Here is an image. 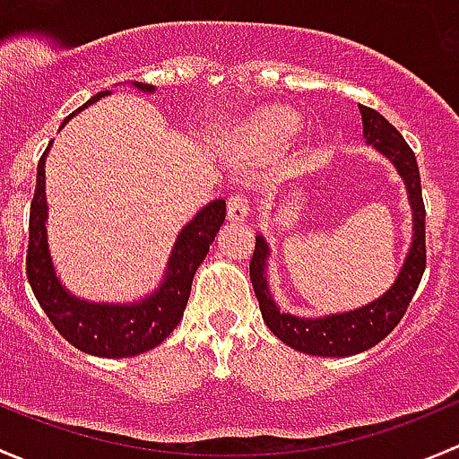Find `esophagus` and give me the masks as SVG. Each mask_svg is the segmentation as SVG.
Listing matches in <instances>:
<instances>
[{"instance_id":"esophagus-1","label":"esophagus","mask_w":459,"mask_h":459,"mask_svg":"<svg viewBox=\"0 0 459 459\" xmlns=\"http://www.w3.org/2000/svg\"><path fill=\"white\" fill-rule=\"evenodd\" d=\"M247 214H249L247 196H243V195L230 196V201H228V219L231 221V223H240V221L247 219Z\"/></svg>"}]
</instances>
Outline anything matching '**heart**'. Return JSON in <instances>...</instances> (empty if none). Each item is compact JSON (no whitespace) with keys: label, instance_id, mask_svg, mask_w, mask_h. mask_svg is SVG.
<instances>
[{"label":"heart","instance_id":"heart-1","mask_svg":"<svg viewBox=\"0 0 459 459\" xmlns=\"http://www.w3.org/2000/svg\"><path fill=\"white\" fill-rule=\"evenodd\" d=\"M299 130V117L291 115L290 110L281 108H267L247 127V134L256 141H267V143H282L291 139Z\"/></svg>","mask_w":459,"mask_h":459}]
</instances>
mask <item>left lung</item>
Listing matches in <instances>:
<instances>
[{
	"label": "left lung",
	"instance_id": "1",
	"mask_svg": "<svg viewBox=\"0 0 459 459\" xmlns=\"http://www.w3.org/2000/svg\"><path fill=\"white\" fill-rule=\"evenodd\" d=\"M358 108L362 115V134H365L367 145H371L376 152L389 160L403 178L411 216H413V236H411L409 252H406L398 278L385 294L351 311H338V314L318 316V318L290 314L276 305L267 282V261L272 249L263 234L256 236V247H254L252 263H249V278H252L254 294L261 305L263 320L278 340L290 344L296 351L309 353V356L347 358L376 347L403 320L406 307L422 281L424 267H427L424 203L413 150L406 145L403 134L380 112L367 106Z\"/></svg>",
	"mask_w": 459,
	"mask_h": 459
}]
</instances>
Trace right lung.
Wrapping results in <instances>:
<instances>
[{"mask_svg":"<svg viewBox=\"0 0 459 459\" xmlns=\"http://www.w3.org/2000/svg\"><path fill=\"white\" fill-rule=\"evenodd\" d=\"M134 90L145 94L157 92L150 83L132 82ZM112 94L110 90L94 94L90 101L74 110L61 124L64 127L83 108L97 103L101 97ZM48 143L37 165V187L30 205V236H28L26 273L37 302L56 332L64 335L73 347L99 358H132L150 351L163 342L181 323L190 299L192 278L198 264L205 261L214 236L225 221V201L216 198L196 212L195 219L178 231L172 254L168 258L163 278L148 296L132 302H94L74 296L65 290L55 272L53 256L48 247V201H46V157Z\"/></svg>","mask_w":459,"mask_h":459,"instance_id":"1","label":"right lung"}]
</instances>
